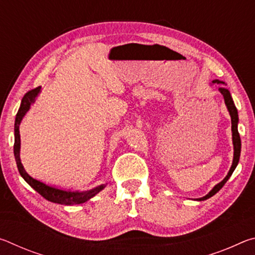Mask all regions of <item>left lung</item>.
Segmentation results:
<instances>
[{"label": "left lung", "mask_w": 255, "mask_h": 255, "mask_svg": "<svg viewBox=\"0 0 255 255\" xmlns=\"http://www.w3.org/2000/svg\"><path fill=\"white\" fill-rule=\"evenodd\" d=\"M213 83H217V84H221L224 82H221L218 80H215L213 81ZM219 92H221L223 94L224 97V100H225V105L227 107V110L228 112H230L231 115V120H232V136H233V145H234V157H233V163H232V166L230 171H228L227 175L225 176V179H224L222 182H219L218 184H216L215 187L210 190V192L208 193V195H206L205 197L202 198H199V199H196V200H206L208 199V198L213 197L214 195H216L219 190H221L223 188V185L225 184L227 182V180L231 178V175L233 174V172H234V170L236 169L237 164H239V161H240V155H241V137H240V133H239V130H237V124H239V115H237V109L236 107L234 105V101H233L232 99V96L230 91H228L227 89L225 88H219Z\"/></svg>", "instance_id": "left-lung-1"}]
</instances>
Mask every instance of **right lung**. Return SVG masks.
Listing matches in <instances>:
<instances>
[{"instance_id":"1","label":"right lung","mask_w":255,"mask_h":255,"mask_svg":"<svg viewBox=\"0 0 255 255\" xmlns=\"http://www.w3.org/2000/svg\"><path fill=\"white\" fill-rule=\"evenodd\" d=\"M40 92V86L31 90L24 94L22 98V101H21V105L19 108L18 114H16L15 117V123H14V146H13V152H14V157L16 162V166H18V170L20 174L24 179L25 182H27L30 187L33 188L36 191L41 195L42 197L47 199L48 201L55 202V204L59 205H79L83 204V202L88 201L91 199L101 191V190L105 189L106 184H101L99 187L94 188L92 190H89V191H71V190H63L58 189L55 187H50V185L41 182L39 180L33 179L32 176H30L25 170L23 169V165L21 164L20 159V131H19V126L24 115L27 114V111L30 109V106L32 105L36 100V98Z\"/></svg>"}]
</instances>
